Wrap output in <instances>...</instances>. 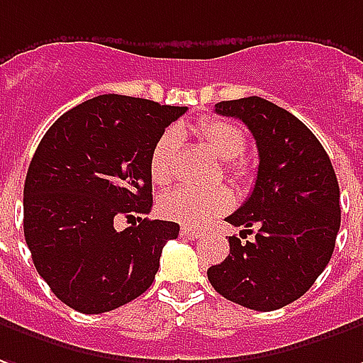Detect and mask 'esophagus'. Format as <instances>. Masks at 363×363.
<instances>
[{
	"instance_id": "34e87169",
	"label": "esophagus",
	"mask_w": 363,
	"mask_h": 363,
	"mask_svg": "<svg viewBox=\"0 0 363 363\" xmlns=\"http://www.w3.org/2000/svg\"><path fill=\"white\" fill-rule=\"evenodd\" d=\"M200 234H202V232H200V230H196V228H190V225H182L181 228V235H184V238H190V240L199 238Z\"/></svg>"
}]
</instances>
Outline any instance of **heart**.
Returning a JSON list of instances; mask_svg holds the SVG:
<instances>
[{
    "label": "heart",
    "mask_w": 363,
    "mask_h": 363,
    "mask_svg": "<svg viewBox=\"0 0 363 363\" xmlns=\"http://www.w3.org/2000/svg\"><path fill=\"white\" fill-rule=\"evenodd\" d=\"M194 133L220 161H224L225 173L232 181L243 184L252 179V163L242 157V151L245 149V133L238 123L208 118L194 128ZM179 147H181V135L174 129L164 131L157 139L149 161V173L155 184L163 186L173 181L174 157ZM230 206H232V196L222 186L208 190L181 186L161 199V212L164 216L189 225L204 224L208 220L228 212Z\"/></svg>",
    "instance_id": "b5f03b06"
}]
</instances>
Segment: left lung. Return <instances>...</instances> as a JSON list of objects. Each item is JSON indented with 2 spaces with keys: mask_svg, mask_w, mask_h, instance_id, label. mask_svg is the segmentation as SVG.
Segmentation results:
<instances>
[{
  "mask_svg": "<svg viewBox=\"0 0 363 363\" xmlns=\"http://www.w3.org/2000/svg\"><path fill=\"white\" fill-rule=\"evenodd\" d=\"M216 113L252 131L259 167L250 199L225 222L257 228L252 242L232 235L230 255L208 269L220 295L277 311L301 298L323 273L340 230V189L320 141L287 110L257 96L216 104Z\"/></svg>",
  "mask_w": 363,
  "mask_h": 363,
  "instance_id": "8db88e82",
  "label": "left lung"
}]
</instances>
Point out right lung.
<instances>
[{
    "instance_id": "right-lung-1",
    "label": "right lung",
    "mask_w": 363,
    "mask_h": 363,
    "mask_svg": "<svg viewBox=\"0 0 363 363\" xmlns=\"http://www.w3.org/2000/svg\"><path fill=\"white\" fill-rule=\"evenodd\" d=\"M184 111L104 94L62 113L40 139L23 189V232L39 275L70 308L108 313L151 287L181 228L138 218L118 232L113 220L151 212V153Z\"/></svg>"
}]
</instances>
